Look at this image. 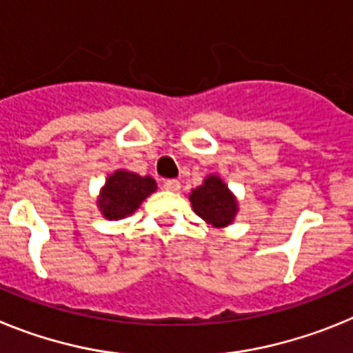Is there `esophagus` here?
Instances as JSON below:
<instances>
[{
    "label": "esophagus",
    "mask_w": 353,
    "mask_h": 353,
    "mask_svg": "<svg viewBox=\"0 0 353 353\" xmlns=\"http://www.w3.org/2000/svg\"><path fill=\"white\" fill-rule=\"evenodd\" d=\"M163 188L167 190V192H179L181 183L177 179H168L163 183Z\"/></svg>",
    "instance_id": "obj_1"
}]
</instances>
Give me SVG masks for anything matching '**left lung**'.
<instances>
[{"mask_svg":"<svg viewBox=\"0 0 353 353\" xmlns=\"http://www.w3.org/2000/svg\"><path fill=\"white\" fill-rule=\"evenodd\" d=\"M190 202L195 213L208 225H213L216 229L231 225L240 210L236 195L229 190L225 181L216 174L206 176L201 186L192 190Z\"/></svg>","mask_w":353,"mask_h":353,"instance_id":"1","label":"left lung"}]
</instances>
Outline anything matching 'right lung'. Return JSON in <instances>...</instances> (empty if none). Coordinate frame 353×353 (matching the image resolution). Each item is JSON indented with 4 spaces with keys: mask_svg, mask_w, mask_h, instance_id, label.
Returning a JSON list of instances; mask_svg holds the SVG:
<instances>
[{
    "mask_svg": "<svg viewBox=\"0 0 353 353\" xmlns=\"http://www.w3.org/2000/svg\"><path fill=\"white\" fill-rule=\"evenodd\" d=\"M156 181L151 176L117 168L104 181L97 195V210L106 220H121L133 214L147 197L156 192Z\"/></svg>",
    "mask_w": 353,
    "mask_h": 353,
    "instance_id": "right-lung-1",
    "label": "right lung"
}]
</instances>
